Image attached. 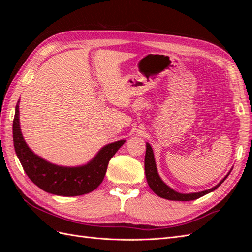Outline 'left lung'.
<instances>
[{"instance_id":"left-lung-1","label":"left lung","mask_w":252,"mask_h":252,"mask_svg":"<svg viewBox=\"0 0 252 252\" xmlns=\"http://www.w3.org/2000/svg\"><path fill=\"white\" fill-rule=\"evenodd\" d=\"M229 173H230V171L228 172L226 177L222 181H220L218 185H216L215 187H212L208 190H204V191L194 192V193L177 192V191H174L173 189H171L169 186H167L162 181V179L159 178V175L157 170L154 151H152V148L150 145L148 143H146V155H145V174H146L147 183H148L149 187L152 189V191H154L159 197H163V199L170 200V201H183V202L196 200V199H199V197L213 191V190H216L227 179Z\"/></svg>"}]
</instances>
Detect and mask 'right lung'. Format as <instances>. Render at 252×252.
Instances as JSON below:
<instances>
[{
  "label": "right lung",
  "instance_id": "right-lung-1",
  "mask_svg": "<svg viewBox=\"0 0 252 252\" xmlns=\"http://www.w3.org/2000/svg\"><path fill=\"white\" fill-rule=\"evenodd\" d=\"M19 118L18 102L12 134L14 149L23 169L37 187L56 195L75 196L94 191L103 182L110 158L125 143V140H121L106 145L86 165L78 167L59 166L45 161L27 146L21 132Z\"/></svg>",
  "mask_w": 252,
  "mask_h": 252
}]
</instances>
